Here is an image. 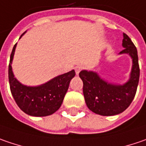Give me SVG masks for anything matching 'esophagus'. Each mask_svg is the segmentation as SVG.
I'll use <instances>...</instances> for the list:
<instances>
[{
  "mask_svg": "<svg viewBox=\"0 0 146 146\" xmlns=\"http://www.w3.org/2000/svg\"><path fill=\"white\" fill-rule=\"evenodd\" d=\"M83 69V66H81V65H77L75 67V70H76V75H78L79 73H80V71L81 70Z\"/></svg>",
  "mask_w": 146,
  "mask_h": 146,
  "instance_id": "1",
  "label": "esophagus"
}]
</instances>
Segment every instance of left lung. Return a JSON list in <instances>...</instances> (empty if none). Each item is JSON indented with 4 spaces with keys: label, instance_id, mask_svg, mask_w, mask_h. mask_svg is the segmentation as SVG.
<instances>
[{
    "label": "left lung",
    "instance_id": "left-lung-1",
    "mask_svg": "<svg viewBox=\"0 0 146 146\" xmlns=\"http://www.w3.org/2000/svg\"><path fill=\"white\" fill-rule=\"evenodd\" d=\"M123 50L119 54H128L132 59L130 78L122 84H112L101 78L97 72L83 70L79 76L83 81L86 105L93 113L102 116H114L124 112L136 93L140 78L137 50L126 33H123Z\"/></svg>",
    "mask_w": 146,
    "mask_h": 146
}]
</instances>
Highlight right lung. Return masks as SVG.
Wrapping results in <instances>:
<instances>
[{"label": "right lung", "mask_w": 146, "mask_h": 146, "mask_svg": "<svg viewBox=\"0 0 146 146\" xmlns=\"http://www.w3.org/2000/svg\"><path fill=\"white\" fill-rule=\"evenodd\" d=\"M23 33L19 38L25 33ZM17 43L14 46L9 64V83L13 98L19 108L26 114L33 117H46L56 112L62 105L72 78L74 70L54 77L44 84L28 86L21 84L15 77L11 64Z\"/></svg>", "instance_id": "1"}]
</instances>
